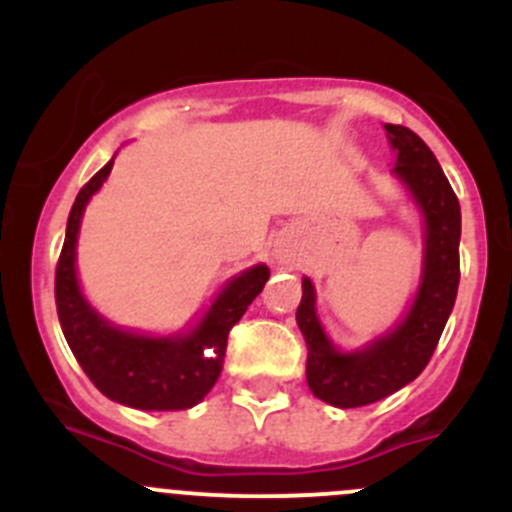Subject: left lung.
<instances>
[{
	"label": "left lung",
	"mask_w": 512,
	"mask_h": 512,
	"mask_svg": "<svg viewBox=\"0 0 512 512\" xmlns=\"http://www.w3.org/2000/svg\"><path fill=\"white\" fill-rule=\"evenodd\" d=\"M384 128L396 151L394 175L406 185L426 223L421 285L409 314L389 334L364 349L342 352L324 332L314 307V285L304 277L297 324L307 342V384L317 399L337 409H356L386 399L426 369L461 280V205L451 183L431 148L411 128L394 123H384Z\"/></svg>",
	"instance_id": "8db88e82"
}]
</instances>
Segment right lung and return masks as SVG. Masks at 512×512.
<instances>
[{"label": "right lung", "instance_id": "1", "mask_svg": "<svg viewBox=\"0 0 512 512\" xmlns=\"http://www.w3.org/2000/svg\"><path fill=\"white\" fill-rule=\"evenodd\" d=\"M113 158L79 190L66 223L56 265V312L71 352L94 386L111 401L141 411H180L205 399L223 371L227 334L270 280L255 265L227 282L205 317L188 334L151 337L126 332L101 317L81 294L76 277V240L86 203L108 178Z\"/></svg>", "mask_w": 512, "mask_h": 512}]
</instances>
